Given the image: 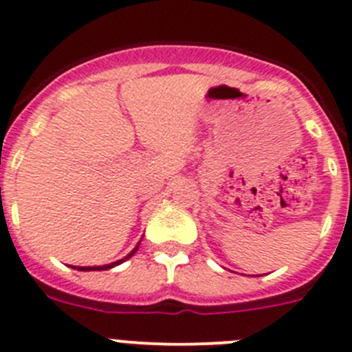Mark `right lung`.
<instances>
[{"instance_id": "1", "label": "right lung", "mask_w": 352, "mask_h": 352, "mask_svg": "<svg viewBox=\"0 0 352 352\" xmlns=\"http://www.w3.org/2000/svg\"><path fill=\"white\" fill-rule=\"evenodd\" d=\"M138 245H140V242H138ZM138 245L135 247V249H133V251L129 252L128 256H124V258H122V259H117V261H113V263H109V265H101V267H74V268H75V270H80V272H100V270H109V268L117 267V265H121V263H124L126 259L131 258V256L138 251Z\"/></svg>"}]
</instances>
